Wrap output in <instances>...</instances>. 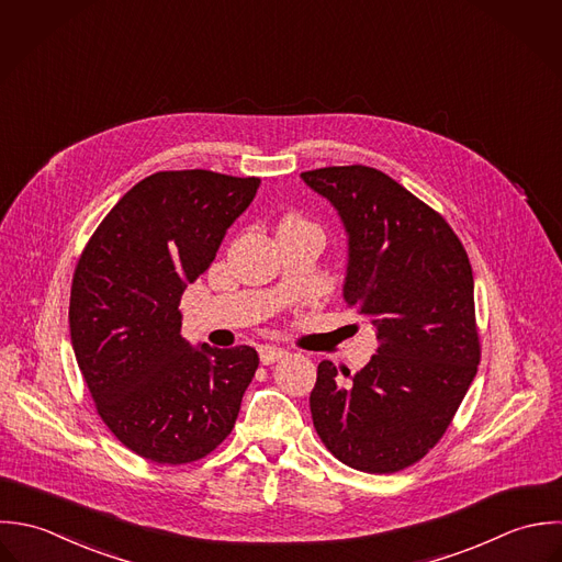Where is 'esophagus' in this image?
<instances>
[{
    "label": "esophagus",
    "instance_id": "esophagus-1",
    "mask_svg": "<svg viewBox=\"0 0 562 562\" xmlns=\"http://www.w3.org/2000/svg\"><path fill=\"white\" fill-rule=\"evenodd\" d=\"M285 356H288V351H285V349H279V347H270V345H266V347H261V349H259L261 364H266V367H270V364H274V362L283 360Z\"/></svg>",
    "mask_w": 562,
    "mask_h": 562
}]
</instances>
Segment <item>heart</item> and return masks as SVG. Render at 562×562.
I'll use <instances>...</instances> for the list:
<instances>
[{
	"label": "heart",
	"instance_id": "heart-1",
	"mask_svg": "<svg viewBox=\"0 0 562 562\" xmlns=\"http://www.w3.org/2000/svg\"><path fill=\"white\" fill-rule=\"evenodd\" d=\"M288 220H292V222H305V220H301V217H288ZM310 224V222H307Z\"/></svg>",
	"mask_w": 562,
	"mask_h": 562
}]
</instances>
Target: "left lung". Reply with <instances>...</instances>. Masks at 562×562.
Masks as SVG:
<instances>
[{
  "label": "left lung",
  "instance_id": "1",
  "mask_svg": "<svg viewBox=\"0 0 562 562\" xmlns=\"http://www.w3.org/2000/svg\"><path fill=\"white\" fill-rule=\"evenodd\" d=\"M303 181L331 200L349 233L345 301L376 329V356L351 381L318 364L310 396L325 447L364 473H396L451 425L482 358L473 270L449 222L367 166Z\"/></svg>",
  "mask_w": 562,
  "mask_h": 562
}]
</instances>
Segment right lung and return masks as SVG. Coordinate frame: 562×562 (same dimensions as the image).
Returning <instances> with one entry per match:
<instances>
[{
	"label": "right lung",
	"mask_w": 562,
	"mask_h": 562,
	"mask_svg": "<svg viewBox=\"0 0 562 562\" xmlns=\"http://www.w3.org/2000/svg\"><path fill=\"white\" fill-rule=\"evenodd\" d=\"M259 183L157 172L120 198L76 263L69 329L80 373L111 434L150 462L177 467L215 451L259 367L250 347L191 349L179 312Z\"/></svg>",
	"instance_id": "add662e5"
}]
</instances>
